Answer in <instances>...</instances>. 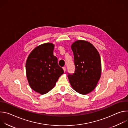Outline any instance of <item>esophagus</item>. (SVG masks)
Wrapping results in <instances>:
<instances>
[{"mask_svg":"<svg viewBox=\"0 0 128 128\" xmlns=\"http://www.w3.org/2000/svg\"><path fill=\"white\" fill-rule=\"evenodd\" d=\"M63 69L64 71L65 72H66V68L65 67H63Z\"/></svg>","mask_w":128,"mask_h":128,"instance_id":"34e87169","label":"esophagus"}]
</instances>
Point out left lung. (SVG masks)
I'll return each instance as SVG.
<instances>
[{
    "label": "left lung",
    "instance_id": "left-lung-1",
    "mask_svg": "<svg viewBox=\"0 0 128 128\" xmlns=\"http://www.w3.org/2000/svg\"><path fill=\"white\" fill-rule=\"evenodd\" d=\"M74 54V73H68L70 84L76 92L82 95L95 88L100 78L101 62L100 54L90 43L80 40L71 46Z\"/></svg>",
    "mask_w": 128,
    "mask_h": 128
}]
</instances>
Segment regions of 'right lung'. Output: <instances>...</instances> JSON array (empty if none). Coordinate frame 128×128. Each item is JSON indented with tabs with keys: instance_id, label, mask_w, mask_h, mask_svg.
I'll return each mask as SVG.
<instances>
[{
	"instance_id": "1",
	"label": "right lung",
	"mask_w": 128,
	"mask_h": 128,
	"mask_svg": "<svg viewBox=\"0 0 128 128\" xmlns=\"http://www.w3.org/2000/svg\"><path fill=\"white\" fill-rule=\"evenodd\" d=\"M54 45L41 44L35 48L26 63V76L31 88L40 94L48 92L56 84L64 70L53 54Z\"/></svg>"
}]
</instances>
